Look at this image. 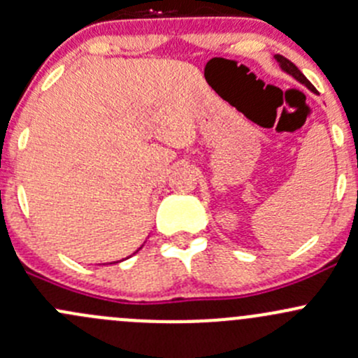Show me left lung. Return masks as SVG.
Returning <instances> with one entry per match:
<instances>
[{"mask_svg": "<svg viewBox=\"0 0 358 358\" xmlns=\"http://www.w3.org/2000/svg\"><path fill=\"white\" fill-rule=\"evenodd\" d=\"M274 59H276V62H278V63H280L281 70H283V71H287V73H289V75H292V77H295V78H296V80H299V82H300V84L307 85V87H308V89H310V90H312V92H315V90H314V87H312V84H310V82H308V80H307V77H306V75H303V73H302V71H300L299 69H296V66H295V65H293V63H292V62H289V59H287V58H285V56H281V55H274Z\"/></svg>", "mask_w": 358, "mask_h": 358, "instance_id": "8db88e82", "label": "left lung"}]
</instances>
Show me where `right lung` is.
Here are the masks:
<instances>
[{"instance_id": "1", "label": "right lung", "mask_w": 358, "mask_h": 358, "mask_svg": "<svg viewBox=\"0 0 358 358\" xmlns=\"http://www.w3.org/2000/svg\"><path fill=\"white\" fill-rule=\"evenodd\" d=\"M111 264H113V262H111Z\"/></svg>"}]
</instances>
